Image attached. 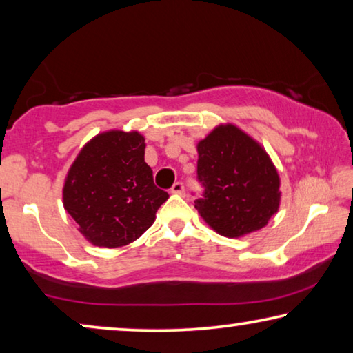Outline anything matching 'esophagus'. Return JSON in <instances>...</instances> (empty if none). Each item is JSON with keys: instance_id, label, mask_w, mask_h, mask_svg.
Here are the masks:
<instances>
[{"instance_id": "34e87169", "label": "esophagus", "mask_w": 353, "mask_h": 353, "mask_svg": "<svg viewBox=\"0 0 353 353\" xmlns=\"http://www.w3.org/2000/svg\"><path fill=\"white\" fill-rule=\"evenodd\" d=\"M183 192H185V188H183V183L182 182H176L174 185H172V188H171V193L172 194H183Z\"/></svg>"}]
</instances>
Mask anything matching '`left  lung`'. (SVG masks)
<instances>
[{"label": "left lung", "instance_id": "obj_1", "mask_svg": "<svg viewBox=\"0 0 353 353\" xmlns=\"http://www.w3.org/2000/svg\"><path fill=\"white\" fill-rule=\"evenodd\" d=\"M198 177L204 199L201 218L220 236L245 237L265 228L281 205V177L265 148L231 122L199 139Z\"/></svg>", "mask_w": 353, "mask_h": 353}]
</instances>
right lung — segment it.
I'll list each match as a JSON object with an SVG mask.
<instances>
[{"label": "right lung", "mask_w": 353, "mask_h": 353, "mask_svg": "<svg viewBox=\"0 0 353 353\" xmlns=\"http://www.w3.org/2000/svg\"><path fill=\"white\" fill-rule=\"evenodd\" d=\"M138 130H106L81 148L63 187V204L78 231L100 248L135 242L155 221L170 194L154 185Z\"/></svg>", "instance_id": "obj_1"}]
</instances>
